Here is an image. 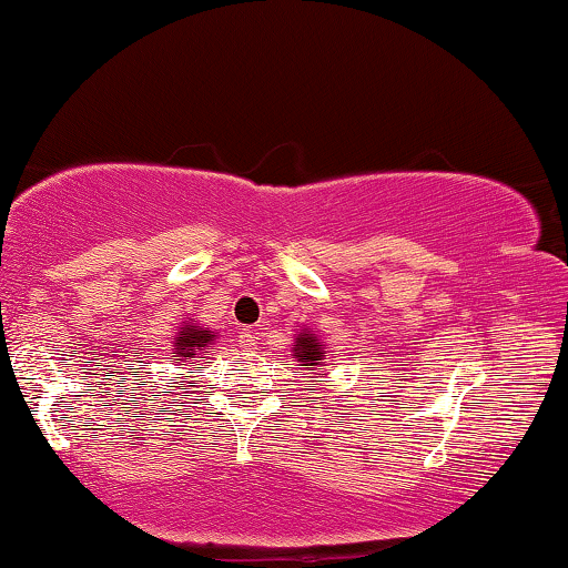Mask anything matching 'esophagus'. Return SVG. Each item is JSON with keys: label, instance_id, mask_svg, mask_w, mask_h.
I'll list each match as a JSON object with an SVG mask.
<instances>
[{"label": "esophagus", "instance_id": "esophagus-1", "mask_svg": "<svg viewBox=\"0 0 568 568\" xmlns=\"http://www.w3.org/2000/svg\"><path fill=\"white\" fill-rule=\"evenodd\" d=\"M237 338H241V348L251 351L253 345H256V341H258V333H256V331H251V327H243V331H241V335H237Z\"/></svg>", "mask_w": 568, "mask_h": 568}]
</instances>
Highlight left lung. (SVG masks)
Returning <instances> with one entry per match:
<instances>
[{
  "instance_id": "8db88e82",
  "label": "left lung",
  "mask_w": 568,
  "mask_h": 568,
  "mask_svg": "<svg viewBox=\"0 0 568 568\" xmlns=\"http://www.w3.org/2000/svg\"><path fill=\"white\" fill-rule=\"evenodd\" d=\"M294 351H297V361L302 366H317L320 361H323V348H320V343L315 341V335L312 333H302L297 338V345H294Z\"/></svg>"
}]
</instances>
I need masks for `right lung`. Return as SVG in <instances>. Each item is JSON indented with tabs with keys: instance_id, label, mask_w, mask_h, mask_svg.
<instances>
[{
	"instance_id": "add662e5",
	"label": "right lung",
	"mask_w": 568,
	"mask_h": 568,
	"mask_svg": "<svg viewBox=\"0 0 568 568\" xmlns=\"http://www.w3.org/2000/svg\"><path fill=\"white\" fill-rule=\"evenodd\" d=\"M215 341V335L210 331H204V327H196L194 323L186 325L179 331V335L174 338V351H176V364L179 366H186L189 361L200 356V353L212 345Z\"/></svg>"
}]
</instances>
